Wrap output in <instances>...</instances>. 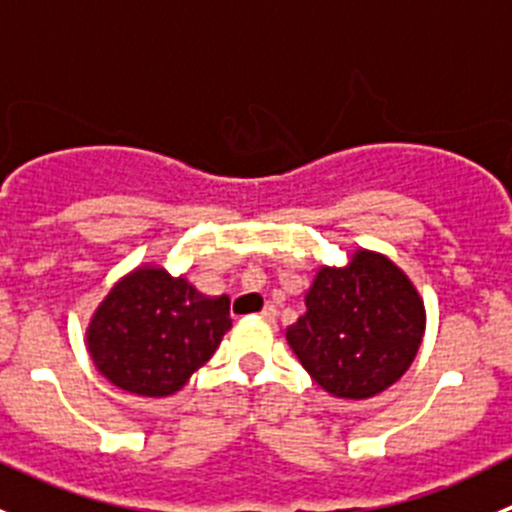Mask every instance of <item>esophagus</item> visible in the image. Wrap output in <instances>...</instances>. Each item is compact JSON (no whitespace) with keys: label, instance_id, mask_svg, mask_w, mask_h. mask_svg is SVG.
<instances>
[{"label":"esophagus","instance_id":"esophagus-1","mask_svg":"<svg viewBox=\"0 0 512 512\" xmlns=\"http://www.w3.org/2000/svg\"><path fill=\"white\" fill-rule=\"evenodd\" d=\"M260 317L265 319V322H275V319H277L275 304H265V307H262V312H260Z\"/></svg>","mask_w":512,"mask_h":512}]
</instances>
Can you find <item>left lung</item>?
I'll list each match as a JSON object with an SVG mask.
<instances>
[{
    "label": "left lung",
    "mask_w": 512,
    "mask_h": 512,
    "mask_svg": "<svg viewBox=\"0 0 512 512\" xmlns=\"http://www.w3.org/2000/svg\"><path fill=\"white\" fill-rule=\"evenodd\" d=\"M304 307L287 344L337 399H371L396 384L426 332V307L409 275L364 247L344 267H319Z\"/></svg>",
    "instance_id": "1"
}]
</instances>
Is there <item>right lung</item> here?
<instances>
[{"mask_svg": "<svg viewBox=\"0 0 512 512\" xmlns=\"http://www.w3.org/2000/svg\"><path fill=\"white\" fill-rule=\"evenodd\" d=\"M232 327L227 294L208 297L185 275L141 265L123 275L86 327V349L113 386L163 399L188 384Z\"/></svg>", "mask_w": 512, "mask_h": 512, "instance_id": "add662e5", "label": "right lung"}]
</instances>
